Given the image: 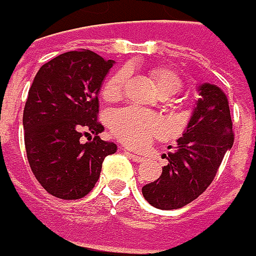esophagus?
<instances>
[{"label": "esophagus", "mask_w": 256, "mask_h": 256, "mask_svg": "<svg viewBox=\"0 0 256 256\" xmlns=\"http://www.w3.org/2000/svg\"><path fill=\"white\" fill-rule=\"evenodd\" d=\"M128 155H130V158L132 160V161H135V162H142L144 160V156H141V155H138V154H132V152H126Z\"/></svg>", "instance_id": "esophagus-1"}]
</instances>
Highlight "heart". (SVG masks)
I'll use <instances>...</instances> for the list:
<instances>
[{"mask_svg":"<svg viewBox=\"0 0 256 256\" xmlns=\"http://www.w3.org/2000/svg\"><path fill=\"white\" fill-rule=\"evenodd\" d=\"M151 81L162 96H171L180 92L182 81L175 71L165 66H152L148 71ZM126 80V71L120 70L114 72L102 85L101 95L105 101L112 102L120 100L124 84ZM111 132L115 138L128 146H144L151 140L164 134V122L158 115L138 108L118 110L111 116Z\"/></svg>","mask_w":256,"mask_h":256,"instance_id":"1","label":"heart"}]
</instances>
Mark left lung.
I'll use <instances>...</instances> for the list:
<instances>
[{
    "mask_svg": "<svg viewBox=\"0 0 256 256\" xmlns=\"http://www.w3.org/2000/svg\"><path fill=\"white\" fill-rule=\"evenodd\" d=\"M191 120L168 165L156 181L142 186L146 201L158 210H178L196 200L214 181L224 155L234 144L228 98L220 86L201 84Z\"/></svg>",
    "mask_w": 256,
    "mask_h": 256,
    "instance_id": "obj_1",
    "label": "left lung"
}]
</instances>
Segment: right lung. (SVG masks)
<instances>
[{
	"mask_svg": "<svg viewBox=\"0 0 256 256\" xmlns=\"http://www.w3.org/2000/svg\"><path fill=\"white\" fill-rule=\"evenodd\" d=\"M112 64L90 50L70 51L42 65L30 86L22 115L26 158L36 181L56 198L88 195L105 156L116 151L98 136L104 126L96 120L98 92Z\"/></svg>",
	"mask_w": 256,
	"mask_h": 256,
	"instance_id": "obj_1",
	"label": "right lung"
}]
</instances>
